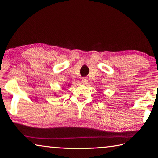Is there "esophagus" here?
<instances>
[{"instance_id": "esophagus-1", "label": "esophagus", "mask_w": 158, "mask_h": 158, "mask_svg": "<svg viewBox=\"0 0 158 158\" xmlns=\"http://www.w3.org/2000/svg\"><path fill=\"white\" fill-rule=\"evenodd\" d=\"M88 78H87V77H83V78H82L83 84H84V85L87 84V83H88Z\"/></svg>"}]
</instances>
